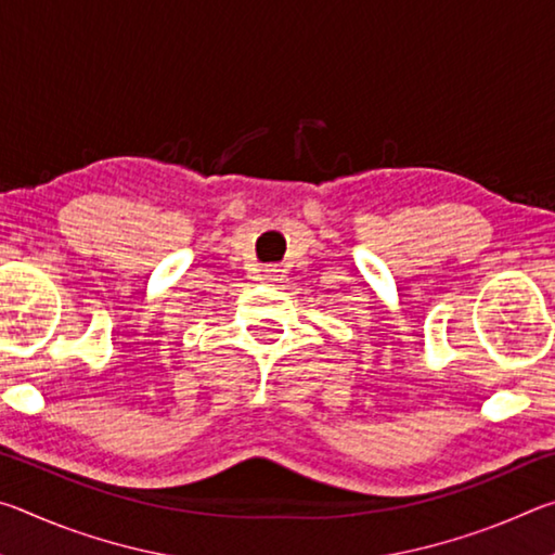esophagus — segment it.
Here are the masks:
<instances>
[{
  "label": "esophagus",
  "mask_w": 555,
  "mask_h": 555,
  "mask_svg": "<svg viewBox=\"0 0 555 555\" xmlns=\"http://www.w3.org/2000/svg\"><path fill=\"white\" fill-rule=\"evenodd\" d=\"M274 276H276V269H264V279L267 281H271Z\"/></svg>",
  "instance_id": "esophagus-1"
}]
</instances>
